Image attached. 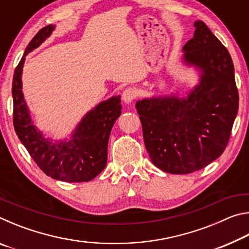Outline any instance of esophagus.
<instances>
[{
  "label": "esophagus",
  "mask_w": 249,
  "mask_h": 249,
  "mask_svg": "<svg viewBox=\"0 0 249 249\" xmlns=\"http://www.w3.org/2000/svg\"><path fill=\"white\" fill-rule=\"evenodd\" d=\"M137 95V91L134 89V88H126V89L123 91L122 93V100L124 101L126 104L132 103L134 99L136 98Z\"/></svg>",
  "instance_id": "esophagus-1"
}]
</instances>
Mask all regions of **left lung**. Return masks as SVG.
<instances>
[{"label":"left lung","mask_w":249,"mask_h":249,"mask_svg":"<svg viewBox=\"0 0 249 249\" xmlns=\"http://www.w3.org/2000/svg\"><path fill=\"white\" fill-rule=\"evenodd\" d=\"M193 26L181 62L196 69L197 83L185 93L176 91L136 102L151 162L172 175L191 174L220 157L238 112L231 54L202 20Z\"/></svg>","instance_id":"obj_1"}]
</instances>
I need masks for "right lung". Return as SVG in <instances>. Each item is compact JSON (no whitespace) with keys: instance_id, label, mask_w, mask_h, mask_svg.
<instances>
[{"instance_id":"1","label":"right lung","mask_w":249,"mask_h":249,"mask_svg":"<svg viewBox=\"0 0 249 249\" xmlns=\"http://www.w3.org/2000/svg\"><path fill=\"white\" fill-rule=\"evenodd\" d=\"M54 28L56 25L50 24L36 34L14 71V128L19 141L46 175L65 182H87L107 166L109 134L122 113L121 95L112 96L92 107L64 140L46 137L36 127L23 93V68L27 54L50 37Z\"/></svg>"}]
</instances>
